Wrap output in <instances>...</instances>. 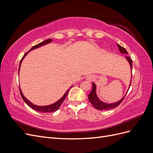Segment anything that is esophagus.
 Wrapping results in <instances>:
<instances>
[{"label": "esophagus", "instance_id": "34e87169", "mask_svg": "<svg viewBox=\"0 0 153 153\" xmlns=\"http://www.w3.org/2000/svg\"><path fill=\"white\" fill-rule=\"evenodd\" d=\"M93 80H94V76L92 75H87L86 77V80L89 82H92Z\"/></svg>", "mask_w": 153, "mask_h": 153}]
</instances>
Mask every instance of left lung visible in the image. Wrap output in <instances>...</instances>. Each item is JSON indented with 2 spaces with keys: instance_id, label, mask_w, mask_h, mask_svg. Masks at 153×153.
I'll list each match as a JSON object with an SVG mask.
<instances>
[{
  "instance_id": "obj_1",
  "label": "left lung",
  "mask_w": 153,
  "mask_h": 153,
  "mask_svg": "<svg viewBox=\"0 0 153 153\" xmlns=\"http://www.w3.org/2000/svg\"><path fill=\"white\" fill-rule=\"evenodd\" d=\"M117 46H118V48L119 49V51L122 53L128 54L126 50L125 49L124 47H121V46L119 45V44H117ZM126 59H127V61L129 63V65H130V67H131V71H132V60L129 56H126ZM131 82H130L129 86L131 85ZM96 86L94 84V83H92V90L90 92V94L88 95V98H89L90 103L92 105H93L94 107L95 108H96L97 110H110V109L116 108L117 106H119L120 104L121 103V102L124 99L125 96H126V95H125L121 100H119V101H117V102H115V103H106L103 102V101H100V99L98 98V96H97L96 93Z\"/></svg>"
}]
</instances>
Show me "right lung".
I'll return each mask as SVG.
<instances>
[{"label": "right lung", "mask_w": 153, "mask_h": 153, "mask_svg": "<svg viewBox=\"0 0 153 153\" xmlns=\"http://www.w3.org/2000/svg\"><path fill=\"white\" fill-rule=\"evenodd\" d=\"M52 41V39H47V40H45V41H43V42H41V43H39V44H38V45H36L34 46L33 47L31 48V49H30L29 51H30V50H34V49L37 48H39V47H41V46H43V45H46V44H48V43H50ZM29 52H27V53H25V55H24V57H23L22 59H21V61H20V65H19V70H20V66H21V63H22V61H23V59H24V58L25 57V55L29 52ZM71 87H72V86H71ZM71 87H70V88H71ZM70 88H69V89H70ZM69 89L66 92V93L64 94V96L62 97V98H61V99H60L59 101H57V102H55V103H54L53 104H52V105H47V106H38V105H34L33 103H32L31 102H30V101H29L28 100H27V98H25V96H24V94H23L22 92V91H21V89H20V94H21V96H22V99L24 100V101H25V103H26L27 105H28L29 106H30V107L31 108H32V109L36 110V111H38V112H39L48 113V112H55V111L57 110L59 108L60 106H61V105L62 103H63V101H64V100H65V98H66V96H67V95H68V92H69Z\"/></svg>", "instance_id": "right-lung-1"}]
</instances>
